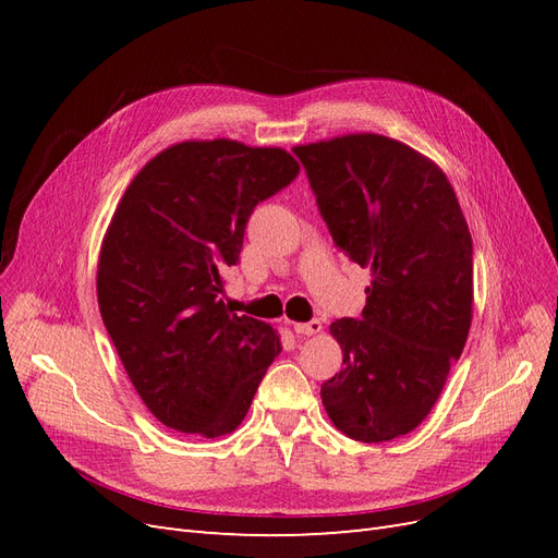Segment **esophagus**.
I'll use <instances>...</instances> for the list:
<instances>
[{
    "instance_id": "obj_1",
    "label": "esophagus",
    "mask_w": 558,
    "mask_h": 558,
    "mask_svg": "<svg viewBox=\"0 0 558 558\" xmlns=\"http://www.w3.org/2000/svg\"><path fill=\"white\" fill-rule=\"evenodd\" d=\"M320 320H310V324H293V330L298 332V335H318L320 332Z\"/></svg>"
}]
</instances>
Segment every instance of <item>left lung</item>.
Masks as SVG:
<instances>
[{"label":"left lung","instance_id":"8db88e82","mask_svg":"<svg viewBox=\"0 0 558 558\" xmlns=\"http://www.w3.org/2000/svg\"><path fill=\"white\" fill-rule=\"evenodd\" d=\"M332 242L369 267L363 318H340V375L320 386L337 430L388 442L428 416L472 324V240L447 174L375 132L300 144Z\"/></svg>","mask_w":558,"mask_h":558}]
</instances>
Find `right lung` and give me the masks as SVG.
Instances as JSON below:
<instances>
[{
  "mask_svg": "<svg viewBox=\"0 0 558 558\" xmlns=\"http://www.w3.org/2000/svg\"><path fill=\"white\" fill-rule=\"evenodd\" d=\"M298 172L279 146L189 140L150 158L118 202L97 260L99 314L167 428L232 433L281 353L272 326L228 310L223 272L258 202Z\"/></svg>",
  "mask_w": 558,
  "mask_h": 558,
  "instance_id": "right-lung-1",
  "label": "right lung"
}]
</instances>
